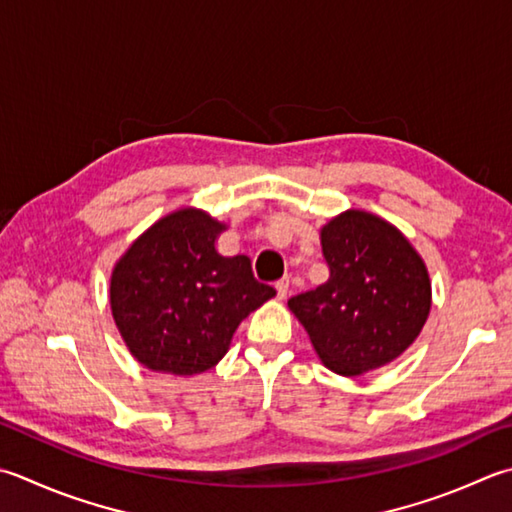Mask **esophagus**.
<instances>
[{
	"label": "esophagus",
	"mask_w": 512,
	"mask_h": 512,
	"mask_svg": "<svg viewBox=\"0 0 512 512\" xmlns=\"http://www.w3.org/2000/svg\"><path fill=\"white\" fill-rule=\"evenodd\" d=\"M275 288H277V297L279 299H286V295H288V277L275 282Z\"/></svg>",
	"instance_id": "1"
}]
</instances>
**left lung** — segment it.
Returning a JSON list of instances; mask_svg holds the SVG:
<instances>
[{"mask_svg": "<svg viewBox=\"0 0 512 512\" xmlns=\"http://www.w3.org/2000/svg\"><path fill=\"white\" fill-rule=\"evenodd\" d=\"M328 282L288 299L322 362L355 377L415 342L430 313L428 270L408 239L362 210L322 228Z\"/></svg>", "mask_w": 512, "mask_h": 512, "instance_id": "obj_1", "label": "left lung"}]
</instances>
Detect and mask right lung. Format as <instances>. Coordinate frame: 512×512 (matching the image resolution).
Segmentation results:
<instances>
[{
	"mask_svg": "<svg viewBox=\"0 0 512 512\" xmlns=\"http://www.w3.org/2000/svg\"><path fill=\"white\" fill-rule=\"evenodd\" d=\"M226 226L195 208L159 219L119 259L110 308L137 362L197 375L226 355L242 319L275 295L257 282L246 255L224 257L215 239Z\"/></svg>",
	"mask_w": 512,
	"mask_h": 512,
	"instance_id": "obj_1",
	"label": "right lung"
}]
</instances>
